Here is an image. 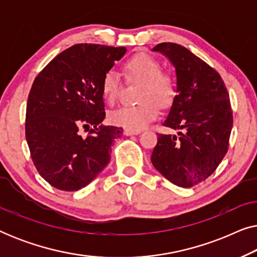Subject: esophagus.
<instances>
[{
    "mask_svg": "<svg viewBox=\"0 0 257 257\" xmlns=\"http://www.w3.org/2000/svg\"><path fill=\"white\" fill-rule=\"evenodd\" d=\"M140 131L139 130H131V128H125L124 130V135L125 136H135V135H139Z\"/></svg>",
    "mask_w": 257,
    "mask_h": 257,
    "instance_id": "1",
    "label": "esophagus"
}]
</instances>
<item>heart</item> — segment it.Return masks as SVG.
I'll return each mask as SVG.
<instances>
[{
  "mask_svg": "<svg viewBox=\"0 0 257 257\" xmlns=\"http://www.w3.org/2000/svg\"><path fill=\"white\" fill-rule=\"evenodd\" d=\"M161 64L147 54H137L125 62V76L130 82L142 83L138 104L125 105L110 113V120L125 128L142 130L159 114L160 107H168L177 94V83L171 73L161 71ZM121 90V78L114 70H108L101 79L105 100L113 105Z\"/></svg>",
  "mask_w": 257,
  "mask_h": 257,
  "instance_id": "b5f03b06",
  "label": "heart"
}]
</instances>
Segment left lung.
Masks as SVG:
<instances>
[{"label":"left lung","mask_w":257,"mask_h":257,"mask_svg":"<svg viewBox=\"0 0 257 257\" xmlns=\"http://www.w3.org/2000/svg\"><path fill=\"white\" fill-rule=\"evenodd\" d=\"M153 51L175 68L178 94L163 125L181 132L159 133L151 161L172 184L189 188L212 175L226 156L233 127L229 94L219 72L182 45L160 43Z\"/></svg>","instance_id":"8db88e82"}]
</instances>
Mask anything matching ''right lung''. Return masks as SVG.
<instances>
[{
	"instance_id": "1",
	"label": "right lung",
	"mask_w": 257,
	"mask_h": 257,
	"mask_svg": "<svg viewBox=\"0 0 257 257\" xmlns=\"http://www.w3.org/2000/svg\"><path fill=\"white\" fill-rule=\"evenodd\" d=\"M124 47L76 44L56 56L35 78L26 113V138L33 163L55 188L85 187L104 170L121 127L101 124V79ZM89 131L82 137V130Z\"/></svg>"
}]
</instances>
